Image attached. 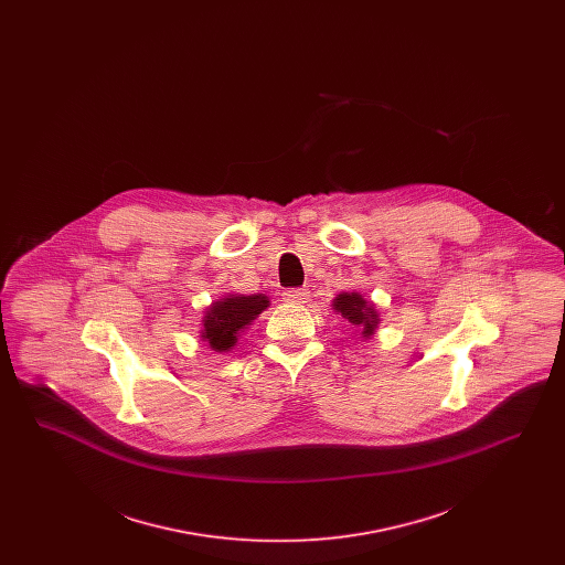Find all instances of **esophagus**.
<instances>
[{"label": "esophagus", "instance_id": "34e87169", "mask_svg": "<svg viewBox=\"0 0 565 565\" xmlns=\"http://www.w3.org/2000/svg\"><path fill=\"white\" fill-rule=\"evenodd\" d=\"M284 300H286V302H295V305H302V302L309 300V290H307V288L286 290V292H284Z\"/></svg>", "mask_w": 565, "mask_h": 565}]
</instances>
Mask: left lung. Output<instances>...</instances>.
Returning a JSON list of instances; mask_svg holds the SVG:
<instances>
[{"label":"left lung","instance_id":"1","mask_svg":"<svg viewBox=\"0 0 565 565\" xmlns=\"http://www.w3.org/2000/svg\"><path fill=\"white\" fill-rule=\"evenodd\" d=\"M332 309L341 313L351 326L362 328V334L369 339L375 334L379 313L371 302H366L358 292H343L332 300Z\"/></svg>","mask_w":565,"mask_h":565}]
</instances>
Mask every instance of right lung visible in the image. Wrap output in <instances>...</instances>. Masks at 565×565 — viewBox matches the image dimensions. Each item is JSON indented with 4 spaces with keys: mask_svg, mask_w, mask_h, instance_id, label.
<instances>
[{
    "mask_svg": "<svg viewBox=\"0 0 565 565\" xmlns=\"http://www.w3.org/2000/svg\"><path fill=\"white\" fill-rule=\"evenodd\" d=\"M269 307L265 295H228L212 302L203 316L201 339L210 343L214 351H228L235 348L239 332L254 322Z\"/></svg>",
    "mask_w": 565,
    "mask_h": 565,
    "instance_id": "1",
    "label": "right lung"
}]
</instances>
